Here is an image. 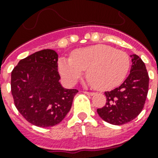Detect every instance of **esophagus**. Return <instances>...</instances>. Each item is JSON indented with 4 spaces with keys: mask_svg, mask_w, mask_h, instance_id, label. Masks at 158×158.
<instances>
[{
    "mask_svg": "<svg viewBox=\"0 0 158 158\" xmlns=\"http://www.w3.org/2000/svg\"><path fill=\"white\" fill-rule=\"evenodd\" d=\"M84 93L85 94L90 95V96H93V95H94V93H93V92H87V91H85V92H84Z\"/></svg>",
    "mask_w": 158,
    "mask_h": 158,
    "instance_id": "1",
    "label": "esophagus"
}]
</instances>
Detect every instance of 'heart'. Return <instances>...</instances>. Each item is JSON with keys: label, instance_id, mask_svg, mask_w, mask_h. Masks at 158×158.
I'll list each match as a JSON object with an SVG mask.
<instances>
[{"label": "heart", "instance_id": "b5f03b06", "mask_svg": "<svg viewBox=\"0 0 158 158\" xmlns=\"http://www.w3.org/2000/svg\"><path fill=\"white\" fill-rule=\"evenodd\" d=\"M127 53L106 45H95L77 49L70 59L61 58L60 74L66 84L72 85L87 69L90 84L100 90H108L120 85L130 69Z\"/></svg>", "mask_w": 158, "mask_h": 158}]
</instances>
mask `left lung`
I'll use <instances>...</instances> for the list:
<instances>
[{
	"instance_id": "left-lung-1",
	"label": "left lung",
	"mask_w": 158,
	"mask_h": 158,
	"mask_svg": "<svg viewBox=\"0 0 158 158\" xmlns=\"http://www.w3.org/2000/svg\"><path fill=\"white\" fill-rule=\"evenodd\" d=\"M130 73L120 87L105 92L106 102L97 109L99 116L106 122L121 125L136 118L144 106L148 92L149 77L145 64L133 54Z\"/></svg>"
}]
</instances>
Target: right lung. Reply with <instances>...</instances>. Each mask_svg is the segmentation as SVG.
Returning a JSON list of instances; mask_svg holds the SVG:
<instances>
[{
	"instance_id": "add662e5",
	"label": "right lung",
	"mask_w": 158,
	"mask_h": 158,
	"mask_svg": "<svg viewBox=\"0 0 158 158\" xmlns=\"http://www.w3.org/2000/svg\"><path fill=\"white\" fill-rule=\"evenodd\" d=\"M58 55L44 49L19 60L11 72V94L17 110L38 127L59 124L71 108L77 89L59 82Z\"/></svg>"
}]
</instances>
